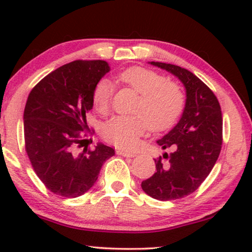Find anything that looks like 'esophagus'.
<instances>
[{
    "label": "esophagus",
    "instance_id": "esophagus-1",
    "mask_svg": "<svg viewBox=\"0 0 252 252\" xmlns=\"http://www.w3.org/2000/svg\"><path fill=\"white\" fill-rule=\"evenodd\" d=\"M117 155H120V156H124V157H135L136 154L135 153H128V151H125V150H117Z\"/></svg>",
    "mask_w": 252,
    "mask_h": 252
}]
</instances>
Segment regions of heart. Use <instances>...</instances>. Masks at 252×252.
<instances>
[{
    "label": "heart",
    "instance_id": "b5f03b06",
    "mask_svg": "<svg viewBox=\"0 0 252 252\" xmlns=\"http://www.w3.org/2000/svg\"><path fill=\"white\" fill-rule=\"evenodd\" d=\"M119 80L133 88L140 99L134 116H115L102 127L106 141L122 148H134L148 126L154 130L171 127L180 117L185 96L177 85L163 75L143 67H129L119 74ZM115 86L109 79L97 81L93 91V102L99 112L108 111Z\"/></svg>",
    "mask_w": 252,
    "mask_h": 252
}]
</instances>
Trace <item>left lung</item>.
I'll return each mask as SVG.
<instances>
[{"instance_id": "8db88e82", "label": "left lung", "mask_w": 252, "mask_h": 252, "mask_svg": "<svg viewBox=\"0 0 252 252\" xmlns=\"http://www.w3.org/2000/svg\"><path fill=\"white\" fill-rule=\"evenodd\" d=\"M170 72L186 89V104L177 125L157 141L171 149L156 161L143 191L158 201H173L194 192L215 166L222 144V115L213 92L190 71L173 64L150 62Z\"/></svg>"}]
</instances>
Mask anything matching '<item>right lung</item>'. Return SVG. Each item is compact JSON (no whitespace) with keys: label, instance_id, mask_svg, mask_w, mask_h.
Here are the masks:
<instances>
[{"label":"right lung","instance_id":"add662e5","mask_svg":"<svg viewBox=\"0 0 252 252\" xmlns=\"http://www.w3.org/2000/svg\"><path fill=\"white\" fill-rule=\"evenodd\" d=\"M110 71L105 61H74L46 75L30 93L24 110L25 149L33 170L54 194L73 198L97 180L115 155L103 143L82 147L93 91Z\"/></svg>","mask_w":252,"mask_h":252}]
</instances>
